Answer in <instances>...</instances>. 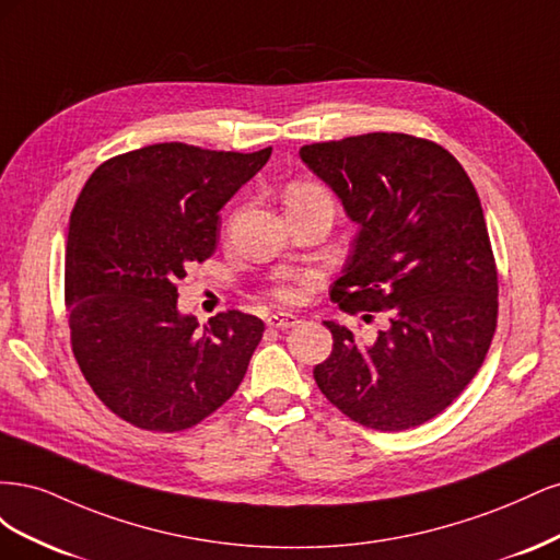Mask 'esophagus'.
<instances>
[{"label": "esophagus", "mask_w": 560, "mask_h": 560, "mask_svg": "<svg viewBox=\"0 0 560 560\" xmlns=\"http://www.w3.org/2000/svg\"><path fill=\"white\" fill-rule=\"evenodd\" d=\"M299 322L301 319L292 313H270L268 319H266V325L273 327V329H292V327L299 325Z\"/></svg>", "instance_id": "34e87169"}]
</instances>
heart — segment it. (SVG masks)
Wrapping results in <instances>:
<instances>
[{"mask_svg": "<svg viewBox=\"0 0 560 560\" xmlns=\"http://www.w3.org/2000/svg\"><path fill=\"white\" fill-rule=\"evenodd\" d=\"M301 200H322L334 208L331 194L315 182H294L284 194V202H301ZM317 280V273L313 270H284L280 273L273 284H270V294H273L282 303H299L306 299L311 292L313 282Z\"/></svg>", "mask_w": 560, "mask_h": 560, "instance_id": "obj_1", "label": "heart"}]
</instances>
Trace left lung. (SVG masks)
Returning a JSON list of instances; mask_svg holds the SVG:
<instances>
[{
    "instance_id": "obj_1",
    "label": "left lung",
    "mask_w": 560,
    "mask_h": 560,
    "mask_svg": "<svg viewBox=\"0 0 560 560\" xmlns=\"http://www.w3.org/2000/svg\"><path fill=\"white\" fill-rule=\"evenodd\" d=\"M360 224L331 301L385 313L362 338L336 322L313 369L338 411L381 432L432 420L477 376L498 327V266L477 189L451 151L406 132H366L301 147Z\"/></svg>"
}]
</instances>
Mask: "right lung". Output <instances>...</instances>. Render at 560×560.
Returning <instances> with one entry per match:
<instances>
[{"label":"right lung","mask_w":560,"mask_h":560,"mask_svg":"<svg viewBox=\"0 0 560 560\" xmlns=\"http://www.w3.org/2000/svg\"><path fill=\"white\" fill-rule=\"evenodd\" d=\"M270 151L149 144L97 165L81 189L65 249L70 343L97 399L130 425L189 430L245 378L264 322L226 311L198 329L177 311V282L212 257L219 210Z\"/></svg>","instance_id":"1"}]
</instances>
